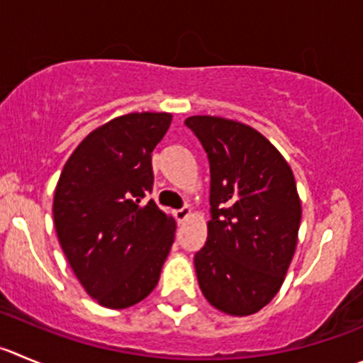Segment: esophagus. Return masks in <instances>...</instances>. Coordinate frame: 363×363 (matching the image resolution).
Wrapping results in <instances>:
<instances>
[{"label": "esophagus", "mask_w": 363, "mask_h": 363, "mask_svg": "<svg viewBox=\"0 0 363 363\" xmlns=\"http://www.w3.org/2000/svg\"><path fill=\"white\" fill-rule=\"evenodd\" d=\"M174 216H176V219H178V223H184V220L191 216V208H189V206H184V208L176 210Z\"/></svg>", "instance_id": "1"}]
</instances>
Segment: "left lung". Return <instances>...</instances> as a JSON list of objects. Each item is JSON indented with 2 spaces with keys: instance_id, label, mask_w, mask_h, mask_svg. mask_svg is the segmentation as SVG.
Masks as SVG:
<instances>
[{
  "instance_id": "obj_1",
  "label": "left lung",
  "mask_w": 363,
  "mask_h": 363,
  "mask_svg": "<svg viewBox=\"0 0 363 363\" xmlns=\"http://www.w3.org/2000/svg\"><path fill=\"white\" fill-rule=\"evenodd\" d=\"M210 162L208 239L196 253L199 289L228 315H251L281 287L301 223L296 179L278 150L247 124L185 119Z\"/></svg>"
}]
</instances>
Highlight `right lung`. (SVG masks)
<instances>
[{"label":"right lung","mask_w":363,"mask_h":363,"mask_svg":"<svg viewBox=\"0 0 363 363\" xmlns=\"http://www.w3.org/2000/svg\"><path fill=\"white\" fill-rule=\"evenodd\" d=\"M172 116L135 112L89 133L65 162L53 198L62 251L91 298L128 308L157 287L176 223L153 199L151 153Z\"/></svg>","instance_id":"right-lung-1"}]
</instances>
